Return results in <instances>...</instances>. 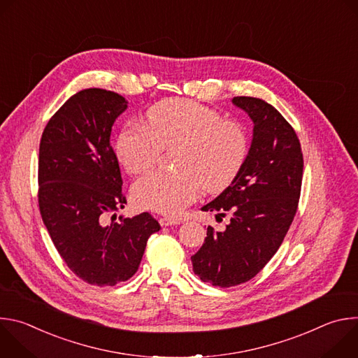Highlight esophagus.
<instances>
[{
	"label": "esophagus",
	"mask_w": 358,
	"mask_h": 358,
	"mask_svg": "<svg viewBox=\"0 0 358 358\" xmlns=\"http://www.w3.org/2000/svg\"><path fill=\"white\" fill-rule=\"evenodd\" d=\"M178 224H180V221L174 220V218H169V217L160 218V225L162 227H171V225H178Z\"/></svg>",
	"instance_id": "esophagus-1"
}]
</instances>
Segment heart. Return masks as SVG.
Returning a JSON list of instances; mask_svg holds the SVG:
<instances>
[{
	"instance_id": "b5f03b06",
	"label": "heart",
	"mask_w": 358,
	"mask_h": 358,
	"mask_svg": "<svg viewBox=\"0 0 358 358\" xmlns=\"http://www.w3.org/2000/svg\"><path fill=\"white\" fill-rule=\"evenodd\" d=\"M180 144L176 171H150L133 185L140 207L177 215L206 188L218 192L239 173L248 152L243 127L222 120L215 109L192 100L170 99L152 106L145 126L127 124L116 141V156L131 174L155 164L163 147Z\"/></svg>"
}]
</instances>
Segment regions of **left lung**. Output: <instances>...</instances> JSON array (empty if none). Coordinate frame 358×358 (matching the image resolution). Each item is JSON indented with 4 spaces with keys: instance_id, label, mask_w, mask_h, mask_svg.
I'll return each mask as SVG.
<instances>
[{
    "instance_id": "left-lung-1",
    "label": "left lung",
    "mask_w": 358,
    "mask_h": 358,
    "mask_svg": "<svg viewBox=\"0 0 358 358\" xmlns=\"http://www.w3.org/2000/svg\"><path fill=\"white\" fill-rule=\"evenodd\" d=\"M232 103L253 123L250 147L229 187L201 208L231 220L222 232L208 227L191 257L194 273L220 287L248 282L272 259L294 218L303 177L300 143L286 119L259 97Z\"/></svg>"
}]
</instances>
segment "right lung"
Returning <instances> with one entry per match:
<instances>
[{"label": "right lung", "instance_id": "obj_1", "mask_svg": "<svg viewBox=\"0 0 358 358\" xmlns=\"http://www.w3.org/2000/svg\"><path fill=\"white\" fill-rule=\"evenodd\" d=\"M127 105L119 93L83 89L50 117L39 144L42 221L68 268L97 286L130 279L147 239L160 231L148 213L108 222L126 203L110 134Z\"/></svg>", "mask_w": 358, "mask_h": 358}]
</instances>
